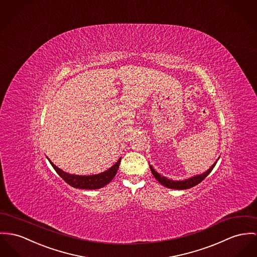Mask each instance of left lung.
I'll return each instance as SVG.
<instances>
[{
    "instance_id": "1",
    "label": "left lung",
    "mask_w": 257,
    "mask_h": 257,
    "mask_svg": "<svg viewBox=\"0 0 257 257\" xmlns=\"http://www.w3.org/2000/svg\"><path fill=\"white\" fill-rule=\"evenodd\" d=\"M216 163H217V160H216V162L213 163V165L206 172H204L202 174H199V175H197V176H194V177L185 179L183 181H173V180H170L168 178L161 176L160 174H158V172L153 168L152 165H150V168L152 170L153 175L164 187L169 188V189H174V190H187V189H190V188H193V187L197 186L204 178L208 176V174L212 171V169L214 168Z\"/></svg>"
}]
</instances>
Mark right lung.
Listing matches in <instances>:
<instances>
[{"mask_svg":"<svg viewBox=\"0 0 257 257\" xmlns=\"http://www.w3.org/2000/svg\"><path fill=\"white\" fill-rule=\"evenodd\" d=\"M120 160H121V158H119L115 164H113L109 169L105 170L104 172H101V173L96 174V175L82 176V175L69 174V173L62 171L49 159L50 163L52 164L54 169L57 171V173L68 185H70L76 189H85V190H97V189H100V188L104 187L105 185H107L116 175V172L119 168V164H120Z\"/></svg>","mask_w":257,"mask_h":257,"instance_id":"right-lung-1","label":"right lung"}]
</instances>
